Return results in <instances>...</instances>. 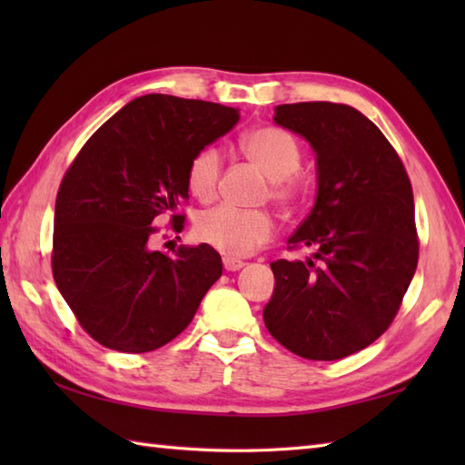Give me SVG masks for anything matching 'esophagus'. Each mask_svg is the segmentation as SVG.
I'll use <instances>...</instances> for the list:
<instances>
[{"label":"esophagus","mask_w":465,"mask_h":465,"mask_svg":"<svg viewBox=\"0 0 465 465\" xmlns=\"http://www.w3.org/2000/svg\"><path fill=\"white\" fill-rule=\"evenodd\" d=\"M243 262L242 260H235V258H223V268L227 270V272H238V270H242L243 268Z\"/></svg>","instance_id":"obj_1"}]
</instances>
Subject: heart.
<instances>
[{
    "mask_svg": "<svg viewBox=\"0 0 465 465\" xmlns=\"http://www.w3.org/2000/svg\"><path fill=\"white\" fill-rule=\"evenodd\" d=\"M240 150L270 180V200L283 210H295L308 197V185L298 173L302 145L295 137L275 125H262L240 137ZM223 170L222 152L207 145L187 165V190L202 202L217 192ZM273 220L268 212H242L233 207H215L195 220L193 232L202 243L225 258H243L272 240Z\"/></svg>",
    "mask_w": 465,
    "mask_h": 465,
    "instance_id": "obj_1",
    "label": "heart"
}]
</instances>
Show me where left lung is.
Returning <instances> with one entry per match:
<instances>
[{"instance_id": "left-lung-1", "label": "left lung", "mask_w": 465, "mask_h": 465, "mask_svg": "<svg viewBox=\"0 0 465 465\" xmlns=\"http://www.w3.org/2000/svg\"><path fill=\"white\" fill-rule=\"evenodd\" d=\"M273 122L313 147L318 197L288 240L290 250L312 248L313 258L272 263L265 328L300 358L341 360L390 328L416 273L410 177L378 125L351 105L283 104Z\"/></svg>"}]
</instances>
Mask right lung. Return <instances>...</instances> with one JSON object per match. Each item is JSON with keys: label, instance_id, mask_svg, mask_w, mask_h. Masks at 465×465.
<instances>
[{"label": "right lung", "instance_id": "1", "mask_svg": "<svg viewBox=\"0 0 465 465\" xmlns=\"http://www.w3.org/2000/svg\"><path fill=\"white\" fill-rule=\"evenodd\" d=\"M233 107L150 94L122 107L59 185L52 272L82 328L105 348L143 353L180 335L220 280L210 245L152 248L155 222L183 227L192 157L238 124Z\"/></svg>", "mask_w": 465, "mask_h": 465}]
</instances>
